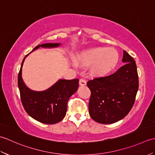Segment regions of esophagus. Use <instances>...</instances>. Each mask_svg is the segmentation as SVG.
Returning <instances> with one entry per match:
<instances>
[{
    "label": "esophagus",
    "mask_w": 155,
    "mask_h": 155,
    "mask_svg": "<svg viewBox=\"0 0 155 155\" xmlns=\"http://www.w3.org/2000/svg\"><path fill=\"white\" fill-rule=\"evenodd\" d=\"M79 84L80 86H85V85L87 84V81L84 79L81 78V79L79 80Z\"/></svg>",
    "instance_id": "obj_1"
}]
</instances>
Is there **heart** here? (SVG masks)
I'll use <instances>...</instances> for the list:
<instances>
[{
  "label": "heart",
  "mask_w": 155,
  "mask_h": 155,
  "mask_svg": "<svg viewBox=\"0 0 155 155\" xmlns=\"http://www.w3.org/2000/svg\"><path fill=\"white\" fill-rule=\"evenodd\" d=\"M118 54L113 48L94 47L81 51L74 57L76 64L88 67L89 74L103 77L114 70L118 62Z\"/></svg>",
  "instance_id": "b5f03b06"
}]
</instances>
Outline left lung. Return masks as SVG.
Instances as JSON below:
<instances>
[{
	"mask_svg": "<svg viewBox=\"0 0 155 155\" xmlns=\"http://www.w3.org/2000/svg\"><path fill=\"white\" fill-rule=\"evenodd\" d=\"M122 61L125 64L114 74L87 83L91 92L88 111L97 123H116L127 116L134 104L139 89L137 65L125 51Z\"/></svg>",
	"mask_w": 155,
	"mask_h": 155,
	"instance_id": "8db88e82",
	"label": "left lung"
}]
</instances>
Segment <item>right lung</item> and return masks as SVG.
I'll return each instance as SVG.
<instances>
[{"instance_id":"obj_1","label":"right lung","mask_w":155,"mask_h":155,"mask_svg":"<svg viewBox=\"0 0 155 155\" xmlns=\"http://www.w3.org/2000/svg\"><path fill=\"white\" fill-rule=\"evenodd\" d=\"M61 45H39L31 52L40 47L57 48ZM28 54L26 55L23 59L18 77V86L23 107L29 116L40 123L47 124L57 123L65 117L69 98L77 92L78 88V79H59L47 90L32 91L25 84L22 77V65Z\"/></svg>"}]
</instances>
